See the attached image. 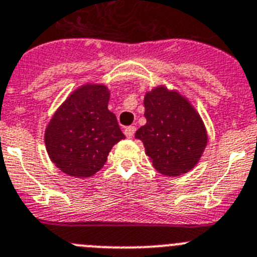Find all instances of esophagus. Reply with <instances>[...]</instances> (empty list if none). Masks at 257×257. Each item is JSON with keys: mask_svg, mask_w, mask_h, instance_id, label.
<instances>
[{"mask_svg": "<svg viewBox=\"0 0 257 257\" xmlns=\"http://www.w3.org/2000/svg\"><path fill=\"white\" fill-rule=\"evenodd\" d=\"M124 133H125L126 138H133L134 133H136V126H133V125L126 126V128L124 129Z\"/></svg>", "mask_w": 257, "mask_h": 257, "instance_id": "34e87169", "label": "esophagus"}]
</instances>
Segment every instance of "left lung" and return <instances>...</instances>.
I'll return each mask as SVG.
<instances>
[{
	"label": "left lung",
	"instance_id": "left-lung-1",
	"mask_svg": "<svg viewBox=\"0 0 257 257\" xmlns=\"http://www.w3.org/2000/svg\"><path fill=\"white\" fill-rule=\"evenodd\" d=\"M143 103L147 123L136 138L143 142L155 169L169 177L191 170L207 143L200 115L184 97L164 87L149 92Z\"/></svg>",
	"mask_w": 257,
	"mask_h": 257
}]
</instances>
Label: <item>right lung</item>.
Returning a JSON list of instances; mask_svg holds the SVG:
<instances>
[{
  "instance_id": "add662e5",
  "label": "right lung",
  "mask_w": 257,
  "mask_h": 257,
  "mask_svg": "<svg viewBox=\"0 0 257 257\" xmlns=\"http://www.w3.org/2000/svg\"><path fill=\"white\" fill-rule=\"evenodd\" d=\"M105 85L87 84L68 97L45 134L52 163L68 175L91 177L105 165L112 146L125 138L108 111Z\"/></svg>"
}]
</instances>
